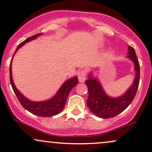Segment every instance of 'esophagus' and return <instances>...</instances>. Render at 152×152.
Returning <instances> with one entry per match:
<instances>
[{
  "mask_svg": "<svg viewBox=\"0 0 152 152\" xmlns=\"http://www.w3.org/2000/svg\"><path fill=\"white\" fill-rule=\"evenodd\" d=\"M86 76H87V70L83 69L78 73V80L80 82H84L86 80Z\"/></svg>",
  "mask_w": 152,
  "mask_h": 152,
  "instance_id": "1",
  "label": "esophagus"
}]
</instances>
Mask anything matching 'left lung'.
Returning <instances> with one entry per match:
<instances>
[{
    "mask_svg": "<svg viewBox=\"0 0 152 152\" xmlns=\"http://www.w3.org/2000/svg\"><path fill=\"white\" fill-rule=\"evenodd\" d=\"M128 57L134 62L136 75L132 87L125 94L118 98H111L106 94L96 78L94 79L89 75V79L85 81L89 92L87 106L91 113L99 118H110L118 115L128 107L135 96L140 82V63L134 48L128 46Z\"/></svg>",
    "mask_w": 152,
    "mask_h": 152,
    "instance_id": "1",
    "label": "left lung"
}]
</instances>
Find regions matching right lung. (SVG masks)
Listing matches in <instances>:
<instances>
[{
    "label": "right lung",
    "instance_id": "right-lung-1",
    "mask_svg": "<svg viewBox=\"0 0 152 152\" xmlns=\"http://www.w3.org/2000/svg\"><path fill=\"white\" fill-rule=\"evenodd\" d=\"M42 33H39L37 34L34 35L32 37H29L24 42L20 43L17 47L15 53L18 51V50L22 46L27 43L30 41L33 40V39H36L37 37L42 35ZM14 53V55H15ZM13 55V56H14ZM13 58V56H12ZM12 60H11L10 64V84L12 86L13 91H14L15 94L16 96L18 97L19 102L23 107L29 111L30 113L34 114L38 116H41V117H51V116L56 115L59 113H61V110L64 108L65 103H66V100L67 96H68L69 94H70L71 89H72L75 86L77 85L78 83V79L77 77H75L71 78V79L67 80L63 84L61 87L58 91V93L53 96V98L49 99V100L45 101V102H32V101L29 100V99L24 96L18 89L15 87L14 82L12 80Z\"/></svg>",
    "mask_w": 152,
    "mask_h": 152
}]
</instances>
